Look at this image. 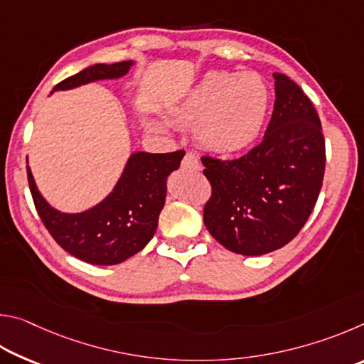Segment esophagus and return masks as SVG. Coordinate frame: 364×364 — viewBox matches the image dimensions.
<instances>
[{"label":"esophagus","mask_w":364,"mask_h":364,"mask_svg":"<svg viewBox=\"0 0 364 364\" xmlns=\"http://www.w3.org/2000/svg\"><path fill=\"white\" fill-rule=\"evenodd\" d=\"M181 167L186 170H200V160L197 159L194 154L188 152L181 160Z\"/></svg>","instance_id":"esophagus-1"}]
</instances>
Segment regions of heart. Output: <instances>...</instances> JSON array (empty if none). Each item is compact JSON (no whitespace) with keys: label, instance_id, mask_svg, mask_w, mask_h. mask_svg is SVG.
<instances>
[{"label":"heart","instance_id":"heart-1","mask_svg":"<svg viewBox=\"0 0 364 364\" xmlns=\"http://www.w3.org/2000/svg\"><path fill=\"white\" fill-rule=\"evenodd\" d=\"M268 102V86L257 73L212 70L170 109V119L193 125L194 139L204 149L232 154L258 138Z\"/></svg>","mask_w":364,"mask_h":364}]
</instances>
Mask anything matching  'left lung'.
<instances>
[{
  "label": "left lung",
  "instance_id": "1",
  "mask_svg": "<svg viewBox=\"0 0 364 364\" xmlns=\"http://www.w3.org/2000/svg\"><path fill=\"white\" fill-rule=\"evenodd\" d=\"M273 78L274 109L262 143L234 160L202 157L212 184L204 223L234 254L263 255L291 242L323 186L326 147L316 109L284 73Z\"/></svg>",
  "mask_w": 364,
  "mask_h": 364
}]
</instances>
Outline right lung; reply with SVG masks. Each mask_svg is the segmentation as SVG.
<instances>
[{"label": "right lung", "mask_w": 364, "mask_h": 364, "mask_svg": "<svg viewBox=\"0 0 364 364\" xmlns=\"http://www.w3.org/2000/svg\"><path fill=\"white\" fill-rule=\"evenodd\" d=\"M132 65V60L91 65L63 80L54 91L120 78ZM183 157L184 151L133 152L112 193L80 213H63L49 205L36 188L28 165L27 178L36 212L60 247L86 263L117 264L143 250L152 239L167 196V178L178 170Z\"/></svg>", "instance_id": "obj_1"}]
</instances>
